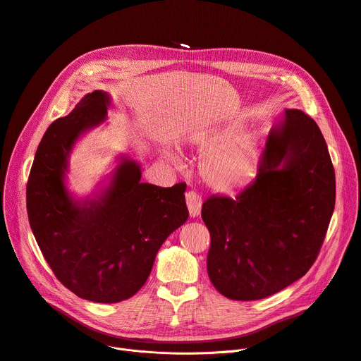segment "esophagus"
<instances>
[{"label": "esophagus", "mask_w": 361, "mask_h": 361, "mask_svg": "<svg viewBox=\"0 0 361 361\" xmlns=\"http://www.w3.org/2000/svg\"><path fill=\"white\" fill-rule=\"evenodd\" d=\"M185 201H187V207H188L190 216L191 217H198L200 213H201L202 198L195 191H188L185 194Z\"/></svg>", "instance_id": "obj_1"}]
</instances>
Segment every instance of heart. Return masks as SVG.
<instances>
[{
  "mask_svg": "<svg viewBox=\"0 0 361 361\" xmlns=\"http://www.w3.org/2000/svg\"><path fill=\"white\" fill-rule=\"evenodd\" d=\"M235 127L202 133L195 145L209 152L202 161V174L216 190L234 191L245 187L257 170V145L250 138H241Z\"/></svg>",
  "mask_w": 361,
  "mask_h": 361,
  "instance_id": "1",
  "label": "heart"
}]
</instances>
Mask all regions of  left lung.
Here are the masks:
<instances>
[{
    "instance_id": "obj_1",
    "label": "left lung",
    "mask_w": 361,
    "mask_h": 361,
    "mask_svg": "<svg viewBox=\"0 0 361 361\" xmlns=\"http://www.w3.org/2000/svg\"><path fill=\"white\" fill-rule=\"evenodd\" d=\"M334 204V167L319 126L287 110L267 137L254 181L235 198L213 195L201 207L216 290L251 301L301 279L320 252Z\"/></svg>"
}]
</instances>
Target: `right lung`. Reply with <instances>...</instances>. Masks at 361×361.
<instances>
[{
	"label": "right lung",
	"instance_id": "add662e5",
	"mask_svg": "<svg viewBox=\"0 0 361 361\" xmlns=\"http://www.w3.org/2000/svg\"><path fill=\"white\" fill-rule=\"evenodd\" d=\"M109 95L87 94L51 124L35 152L27 183V213L37 244L59 281L78 297L118 302L147 281L164 240L188 219L185 183H141L126 160L111 185L88 205L74 202L64 185L67 156L78 135L106 118Z\"/></svg>",
	"mask_w": 361,
	"mask_h": 361
}]
</instances>
